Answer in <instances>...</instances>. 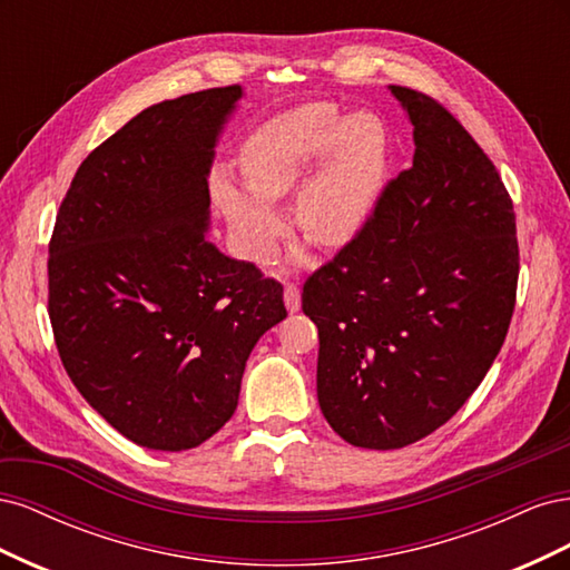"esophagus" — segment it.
I'll return each instance as SVG.
<instances>
[{"label": "esophagus", "mask_w": 570, "mask_h": 570, "mask_svg": "<svg viewBox=\"0 0 570 570\" xmlns=\"http://www.w3.org/2000/svg\"><path fill=\"white\" fill-rule=\"evenodd\" d=\"M283 299H285V306H287V312H289V314L299 312V306H302V292H299V287H297V285H285Z\"/></svg>", "instance_id": "1"}]
</instances>
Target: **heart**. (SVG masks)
<instances>
[{
    "label": "heart",
    "mask_w": 570,
    "mask_h": 570,
    "mask_svg": "<svg viewBox=\"0 0 570 570\" xmlns=\"http://www.w3.org/2000/svg\"><path fill=\"white\" fill-rule=\"evenodd\" d=\"M387 159L381 118L304 105L275 116L245 142L247 189L218 170L214 197L252 262L273 256L285 233V218L273 204L292 193H297V228L316 245L335 249L368 226L385 187Z\"/></svg>",
    "instance_id": "b5f03b06"
}]
</instances>
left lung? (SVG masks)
I'll use <instances>...</instances> for the list:
<instances>
[{
	"label": "left lung",
	"instance_id": "1",
	"mask_svg": "<svg viewBox=\"0 0 570 570\" xmlns=\"http://www.w3.org/2000/svg\"><path fill=\"white\" fill-rule=\"evenodd\" d=\"M387 90L413 128V164L302 295L325 421L383 452L430 435L475 392L519 281L513 204L488 154L435 99Z\"/></svg>",
	"mask_w": 570,
	"mask_h": 570
}]
</instances>
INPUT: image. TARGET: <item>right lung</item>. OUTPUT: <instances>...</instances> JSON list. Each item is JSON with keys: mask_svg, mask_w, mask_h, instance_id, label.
Here are the masks:
<instances>
[{"mask_svg": "<svg viewBox=\"0 0 570 570\" xmlns=\"http://www.w3.org/2000/svg\"><path fill=\"white\" fill-rule=\"evenodd\" d=\"M239 85L130 118L78 168L49 245V321L101 419L159 452L230 421L245 364L287 312L283 287L209 243V174Z\"/></svg>", "mask_w": 570, "mask_h": 570, "instance_id": "1", "label": "right lung"}]
</instances>
